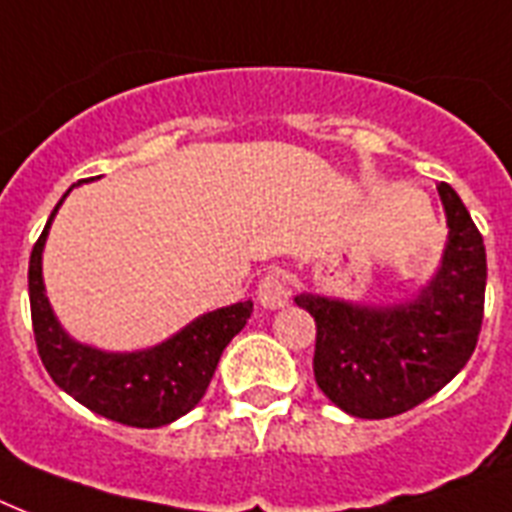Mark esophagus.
<instances>
[{"mask_svg":"<svg viewBox=\"0 0 512 512\" xmlns=\"http://www.w3.org/2000/svg\"><path fill=\"white\" fill-rule=\"evenodd\" d=\"M257 300L263 308H284L289 303V281L284 271H268L257 287Z\"/></svg>","mask_w":512,"mask_h":512,"instance_id":"obj_1","label":"esophagus"}]
</instances>
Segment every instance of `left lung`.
I'll use <instances>...</instances> for the list:
<instances>
[{
  "mask_svg": "<svg viewBox=\"0 0 512 512\" xmlns=\"http://www.w3.org/2000/svg\"><path fill=\"white\" fill-rule=\"evenodd\" d=\"M438 196L449 239L436 276L414 300L374 308L321 295L295 297L316 319V385L361 420L414 409L444 388L476 350L484 321V236L452 185H438Z\"/></svg>",
  "mask_w": 512,
  "mask_h": 512,
  "instance_id": "obj_1",
  "label": "left lung"
}]
</instances>
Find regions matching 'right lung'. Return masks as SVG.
<instances>
[{
	"label": "right lung",
	"mask_w": 512,
	"mask_h": 512,
	"mask_svg": "<svg viewBox=\"0 0 512 512\" xmlns=\"http://www.w3.org/2000/svg\"><path fill=\"white\" fill-rule=\"evenodd\" d=\"M63 199L52 209L28 260L31 324L44 369L60 390L106 420L132 428L170 425L191 412L207 393L225 345L252 316V300L204 313L162 345L135 353H106L71 340L52 313L42 281L44 241Z\"/></svg>",
	"instance_id": "add662e5"
}]
</instances>
